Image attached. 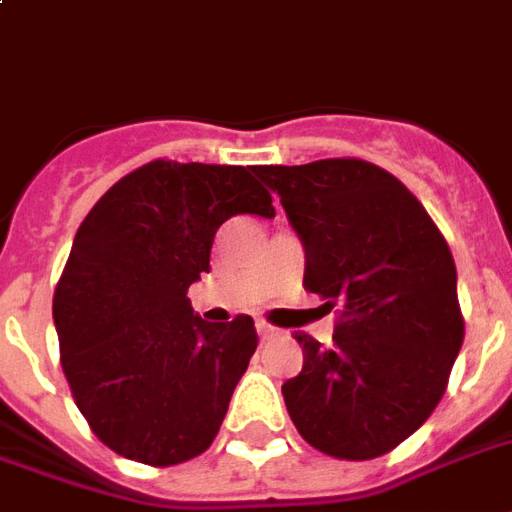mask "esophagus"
Returning a JSON list of instances; mask_svg holds the SVG:
<instances>
[{
  "mask_svg": "<svg viewBox=\"0 0 512 512\" xmlns=\"http://www.w3.org/2000/svg\"><path fill=\"white\" fill-rule=\"evenodd\" d=\"M257 333H260V339H274V336H279V331H276L274 325H268V323H257Z\"/></svg>",
  "mask_w": 512,
  "mask_h": 512,
  "instance_id": "esophagus-1",
  "label": "esophagus"
}]
</instances>
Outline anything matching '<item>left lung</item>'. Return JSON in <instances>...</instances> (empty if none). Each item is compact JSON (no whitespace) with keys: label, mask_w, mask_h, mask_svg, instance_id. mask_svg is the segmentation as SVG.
Listing matches in <instances>:
<instances>
[{"label":"left lung","mask_w":512,"mask_h":512,"mask_svg":"<svg viewBox=\"0 0 512 512\" xmlns=\"http://www.w3.org/2000/svg\"><path fill=\"white\" fill-rule=\"evenodd\" d=\"M304 246V287L339 306L331 347L298 333L304 369L282 385L298 434L366 461L426 423L464 342L456 263L420 200L363 160L257 165Z\"/></svg>","instance_id":"1"}]
</instances>
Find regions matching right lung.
Instances as JSON below:
<instances>
[{"label": "right lung", "mask_w": 512, "mask_h": 512, "mask_svg": "<svg viewBox=\"0 0 512 512\" xmlns=\"http://www.w3.org/2000/svg\"><path fill=\"white\" fill-rule=\"evenodd\" d=\"M255 165L157 160L116 181L83 219L54 293L64 377L119 456L170 467L200 456L257 347L238 314L206 323L187 290L236 214H276Z\"/></svg>", "instance_id": "add662e5"}]
</instances>
